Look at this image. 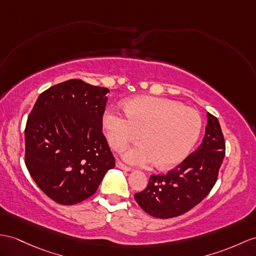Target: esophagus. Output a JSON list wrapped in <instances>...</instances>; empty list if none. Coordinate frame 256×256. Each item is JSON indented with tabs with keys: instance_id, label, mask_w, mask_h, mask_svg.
<instances>
[{
	"instance_id": "34e87169",
	"label": "esophagus",
	"mask_w": 256,
	"mask_h": 256,
	"mask_svg": "<svg viewBox=\"0 0 256 256\" xmlns=\"http://www.w3.org/2000/svg\"><path fill=\"white\" fill-rule=\"evenodd\" d=\"M116 166H117L118 168H120V170H126V172H130V170H132V168H130L129 166H127V165H124V163H122L120 160H117V162H116Z\"/></svg>"
}]
</instances>
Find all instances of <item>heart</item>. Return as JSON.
<instances>
[{
    "label": "heart",
    "instance_id": "heart-1",
    "mask_svg": "<svg viewBox=\"0 0 256 256\" xmlns=\"http://www.w3.org/2000/svg\"><path fill=\"white\" fill-rule=\"evenodd\" d=\"M126 115L108 108L103 126L110 146L126 148L129 143L143 141L124 151L129 164L146 166L154 163L166 170L182 163L196 144L202 129L198 112L172 100L138 96L124 104Z\"/></svg>",
    "mask_w": 256,
    "mask_h": 256
}]
</instances>
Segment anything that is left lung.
Masks as SVG:
<instances>
[{"mask_svg":"<svg viewBox=\"0 0 256 256\" xmlns=\"http://www.w3.org/2000/svg\"><path fill=\"white\" fill-rule=\"evenodd\" d=\"M226 143L217 118L208 113L201 146L163 175H152L146 188L134 193L141 208L156 218L182 215L200 203L217 182Z\"/></svg>","mask_w":256,"mask_h":256,"instance_id":"8db88e82","label":"left lung"}]
</instances>
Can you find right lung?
I'll return each mask as SVG.
<instances>
[{
    "instance_id": "add662e5",
    "label": "right lung",
    "mask_w": 256,
    "mask_h": 256,
    "mask_svg": "<svg viewBox=\"0 0 256 256\" xmlns=\"http://www.w3.org/2000/svg\"><path fill=\"white\" fill-rule=\"evenodd\" d=\"M108 89L70 79L42 92L24 128V163L36 186L63 205L94 194L115 158L102 132Z\"/></svg>"
}]
</instances>
